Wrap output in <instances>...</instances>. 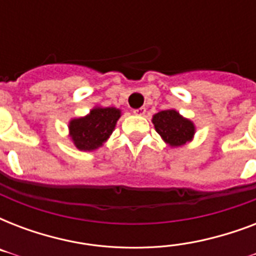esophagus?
I'll use <instances>...</instances> for the list:
<instances>
[{"label":"esophagus","instance_id":"obj_1","mask_svg":"<svg viewBox=\"0 0 256 256\" xmlns=\"http://www.w3.org/2000/svg\"><path fill=\"white\" fill-rule=\"evenodd\" d=\"M132 112H134L136 116H144V114H146V108H136V110H134Z\"/></svg>","mask_w":256,"mask_h":256}]
</instances>
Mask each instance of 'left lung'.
Returning a JSON list of instances; mask_svg holds the SVG:
<instances>
[{
  "instance_id": "1",
  "label": "left lung",
  "mask_w": 256,
  "mask_h": 256,
  "mask_svg": "<svg viewBox=\"0 0 256 256\" xmlns=\"http://www.w3.org/2000/svg\"><path fill=\"white\" fill-rule=\"evenodd\" d=\"M156 132L170 148H180L191 142L195 136V124L180 116L175 108L156 112L152 120Z\"/></svg>"
}]
</instances>
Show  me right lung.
Listing matches in <instances>:
<instances>
[{
	"label": "right lung",
	"instance_id": "1",
	"mask_svg": "<svg viewBox=\"0 0 256 256\" xmlns=\"http://www.w3.org/2000/svg\"><path fill=\"white\" fill-rule=\"evenodd\" d=\"M122 112L116 108L96 106L88 116L69 122V136L81 152H94L110 138Z\"/></svg>",
	"mask_w": 256,
	"mask_h": 256
}]
</instances>
